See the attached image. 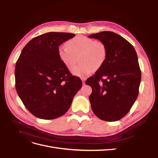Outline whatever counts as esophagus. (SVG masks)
I'll list each match as a JSON object with an SVG mask.
<instances>
[{
    "instance_id": "1",
    "label": "esophagus",
    "mask_w": 158,
    "mask_h": 158,
    "mask_svg": "<svg viewBox=\"0 0 158 158\" xmlns=\"http://www.w3.org/2000/svg\"><path fill=\"white\" fill-rule=\"evenodd\" d=\"M82 84H85V78H82Z\"/></svg>"
}]
</instances>
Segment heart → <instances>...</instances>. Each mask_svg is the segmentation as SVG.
I'll list each match as a JSON object with an SVG mask.
<instances>
[{"instance_id":"heart-1","label":"heart","mask_w":158,"mask_h":158,"mask_svg":"<svg viewBox=\"0 0 158 158\" xmlns=\"http://www.w3.org/2000/svg\"><path fill=\"white\" fill-rule=\"evenodd\" d=\"M66 45L67 47H59V56L69 69L74 67L79 57L81 64L73 70V73L80 77H85L94 69L99 68L106 59V48L102 42L87 37L77 36L69 40Z\"/></svg>"}]
</instances>
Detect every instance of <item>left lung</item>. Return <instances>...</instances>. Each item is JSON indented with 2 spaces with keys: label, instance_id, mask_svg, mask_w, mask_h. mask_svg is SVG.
<instances>
[{
  "label": "left lung",
  "instance_id": "1",
  "mask_svg": "<svg viewBox=\"0 0 158 158\" xmlns=\"http://www.w3.org/2000/svg\"><path fill=\"white\" fill-rule=\"evenodd\" d=\"M88 37L99 40L106 48L103 63L85 81L92 88L89 97L91 107L102 120L118 121L130 111L138 95L141 71L136 52L125 38L112 31Z\"/></svg>",
  "mask_w": 158,
  "mask_h": 158
}]
</instances>
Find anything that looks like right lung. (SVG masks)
Masks as SVG:
<instances>
[{"mask_svg": "<svg viewBox=\"0 0 158 158\" xmlns=\"http://www.w3.org/2000/svg\"><path fill=\"white\" fill-rule=\"evenodd\" d=\"M74 33L49 32L35 37L23 47L15 68L16 89L26 109L37 118H58L69 109L82 88L60 59L59 47Z\"/></svg>", "mask_w": 158, "mask_h": 158, "instance_id": "add662e5", "label": "right lung"}]
</instances>
